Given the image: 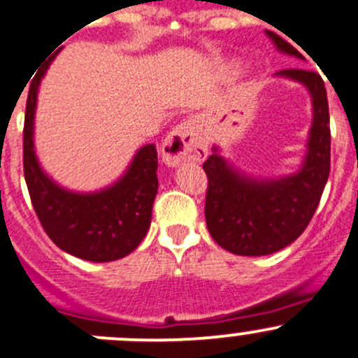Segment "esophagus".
<instances>
[{
  "label": "esophagus",
  "instance_id": "1",
  "mask_svg": "<svg viewBox=\"0 0 358 358\" xmlns=\"http://www.w3.org/2000/svg\"><path fill=\"white\" fill-rule=\"evenodd\" d=\"M206 154V140L196 120L178 124L162 143V159L168 166L203 161Z\"/></svg>",
  "mask_w": 358,
  "mask_h": 358
}]
</instances>
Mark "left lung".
<instances>
[{
    "mask_svg": "<svg viewBox=\"0 0 358 358\" xmlns=\"http://www.w3.org/2000/svg\"><path fill=\"white\" fill-rule=\"evenodd\" d=\"M266 33L280 52L303 59L282 36ZM276 76L303 83L313 103L308 152L299 171L276 180L252 178L218 155L217 147L203 164L208 176L204 206L208 231L222 248L236 255H269L296 241L313 218L331 171V127L324 80L318 73L303 68L282 69Z\"/></svg>",
    "mask_w": 358,
    "mask_h": 358,
    "instance_id": "obj_1",
    "label": "left lung"
}]
</instances>
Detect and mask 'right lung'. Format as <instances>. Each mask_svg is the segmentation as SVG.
I'll list each match as a JSON object with an SVG mask.
<instances>
[{"label": "right lung", "instance_id": "1", "mask_svg": "<svg viewBox=\"0 0 358 358\" xmlns=\"http://www.w3.org/2000/svg\"><path fill=\"white\" fill-rule=\"evenodd\" d=\"M61 50V48H59ZM55 52L33 78L24 119V176L31 203L48 238L61 250L91 262L129 255L147 234L157 194V150L145 145L122 178L98 192L62 189L41 169L34 152V112L38 87Z\"/></svg>", "mask_w": 358, "mask_h": 358}]
</instances>
